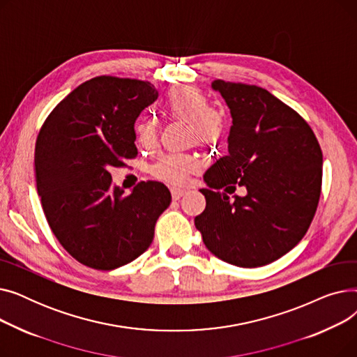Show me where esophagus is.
I'll return each instance as SVG.
<instances>
[{"label": "esophagus", "instance_id": "1", "mask_svg": "<svg viewBox=\"0 0 357 357\" xmlns=\"http://www.w3.org/2000/svg\"><path fill=\"white\" fill-rule=\"evenodd\" d=\"M171 194H172V198L176 201V199H179L181 197H183V195L186 194V191H185V190H181V188H172V190H171Z\"/></svg>", "mask_w": 357, "mask_h": 357}]
</instances>
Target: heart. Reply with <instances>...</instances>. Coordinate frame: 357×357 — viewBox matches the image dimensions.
<instances>
[{
	"instance_id": "1",
	"label": "heart",
	"mask_w": 357,
	"mask_h": 357,
	"mask_svg": "<svg viewBox=\"0 0 357 357\" xmlns=\"http://www.w3.org/2000/svg\"><path fill=\"white\" fill-rule=\"evenodd\" d=\"M165 114L188 121L190 140L199 146H213L226 133V117L222 111L210 107L205 93L191 85H179L167 92L163 102ZM136 136L142 144H150L156 139L155 121L142 119L136 123ZM199 160L192 153H167L153 166L152 174L167 183L182 185L195 174Z\"/></svg>"
}]
</instances>
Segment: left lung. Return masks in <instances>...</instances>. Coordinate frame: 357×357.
<instances>
[{
	"label": "left lung",
	"instance_id": "obj_1",
	"mask_svg": "<svg viewBox=\"0 0 357 357\" xmlns=\"http://www.w3.org/2000/svg\"><path fill=\"white\" fill-rule=\"evenodd\" d=\"M211 86L229 105L233 126L229 155L204 175L207 205L195 227L218 259L264 266L292 250L310 227L321 194V147L308 123L269 91L221 79ZM236 184L247 195L230 202Z\"/></svg>",
	"mask_w": 357,
	"mask_h": 357
}]
</instances>
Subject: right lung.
<instances>
[{
	"mask_svg": "<svg viewBox=\"0 0 357 357\" xmlns=\"http://www.w3.org/2000/svg\"><path fill=\"white\" fill-rule=\"evenodd\" d=\"M156 98L147 81L102 75L56 105L37 136L36 183L46 220L88 268L112 271L144 253L171 204L160 182H140L126 194L109 174L137 156L135 121Z\"/></svg>",
	"mask_w": 357,
	"mask_h": 357,
	"instance_id": "add662e5",
	"label": "right lung"
}]
</instances>
